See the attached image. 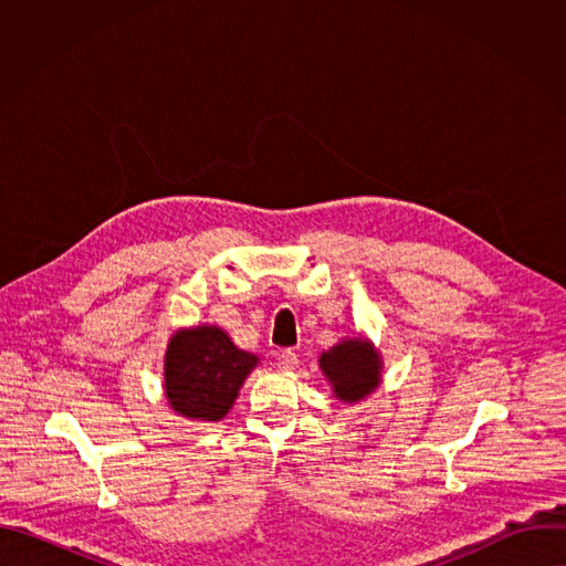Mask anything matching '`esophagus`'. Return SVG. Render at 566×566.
<instances>
[{
  "label": "esophagus",
  "mask_w": 566,
  "mask_h": 566,
  "mask_svg": "<svg viewBox=\"0 0 566 566\" xmlns=\"http://www.w3.org/2000/svg\"><path fill=\"white\" fill-rule=\"evenodd\" d=\"M297 354L293 352V349H282L280 354H277V365H280V369H284V371H291V369H295L297 367Z\"/></svg>",
  "instance_id": "1"
}]
</instances>
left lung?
<instances>
[{"label": "left lung", "mask_w": 566, "mask_h": 566, "mask_svg": "<svg viewBox=\"0 0 566 566\" xmlns=\"http://www.w3.org/2000/svg\"><path fill=\"white\" fill-rule=\"evenodd\" d=\"M322 376L332 385L336 400L360 402L382 382V356L369 338H343L317 358Z\"/></svg>", "instance_id": "8db88e82"}]
</instances>
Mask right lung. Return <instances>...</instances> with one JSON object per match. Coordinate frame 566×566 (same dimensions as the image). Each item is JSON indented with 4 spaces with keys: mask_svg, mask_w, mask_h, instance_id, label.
<instances>
[{
    "mask_svg": "<svg viewBox=\"0 0 566 566\" xmlns=\"http://www.w3.org/2000/svg\"><path fill=\"white\" fill-rule=\"evenodd\" d=\"M258 365L260 358L239 349L221 327H184L168 340L164 394L184 419L221 421Z\"/></svg>",
    "mask_w": 566,
    "mask_h": 566,
    "instance_id": "obj_1",
    "label": "right lung"
}]
</instances>
